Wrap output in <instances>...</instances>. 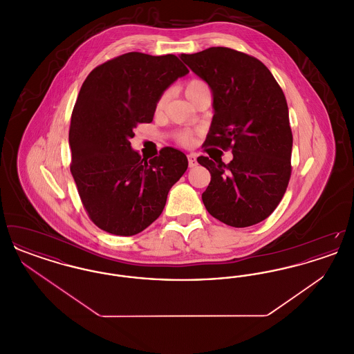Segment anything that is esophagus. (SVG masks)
<instances>
[{"label":"esophagus","instance_id":"obj_1","mask_svg":"<svg viewBox=\"0 0 354 354\" xmlns=\"http://www.w3.org/2000/svg\"><path fill=\"white\" fill-rule=\"evenodd\" d=\"M187 158H188V166H189V169H192V167H195V166L198 165V160H196V155H195V153H188Z\"/></svg>","mask_w":354,"mask_h":354}]
</instances>
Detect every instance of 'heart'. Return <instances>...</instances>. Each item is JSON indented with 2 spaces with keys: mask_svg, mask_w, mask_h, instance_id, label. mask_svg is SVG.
<instances>
[{
  "mask_svg": "<svg viewBox=\"0 0 354 354\" xmlns=\"http://www.w3.org/2000/svg\"><path fill=\"white\" fill-rule=\"evenodd\" d=\"M203 88H208V86L205 84V82H203L201 80H192V81H189L188 84H185V95H187V98L189 100V98H192L194 94H196L198 91H201ZM165 101H166V94L162 95V97L159 98L158 103H156V109H158V110L163 107ZM176 139H178V142H179L180 145L189 146V145L192 143V140H194V135L191 134V133H180V134H178Z\"/></svg>",
  "mask_w": 354,
  "mask_h": 354,
  "instance_id": "heart-1",
  "label": "heart"
}]
</instances>
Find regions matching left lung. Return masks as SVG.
Wrapping results in <instances>:
<instances>
[{"mask_svg": "<svg viewBox=\"0 0 354 354\" xmlns=\"http://www.w3.org/2000/svg\"><path fill=\"white\" fill-rule=\"evenodd\" d=\"M180 58L214 95L207 146L232 149L234 155L228 165L198 158L211 174L203 203L227 225L257 224L281 202L292 172L286 95L268 68L245 53L209 48Z\"/></svg>", "mask_w": 354, "mask_h": 354, "instance_id": "1", "label": "left lung"}]
</instances>
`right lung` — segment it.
I'll return each mask as SVG.
<instances>
[{
	"instance_id": "add662e5",
	"label": "right lung",
	"mask_w": 354,
	"mask_h": 354,
	"mask_svg": "<svg viewBox=\"0 0 354 354\" xmlns=\"http://www.w3.org/2000/svg\"><path fill=\"white\" fill-rule=\"evenodd\" d=\"M187 73L174 54L131 51L84 80L68 131L70 171L88 218L103 231L133 236L146 230L188 167L176 149L165 147L147 160L130 142L139 123L152 122L165 90Z\"/></svg>"
}]
</instances>
